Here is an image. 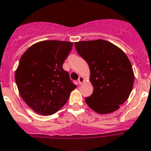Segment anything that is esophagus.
Wrapping results in <instances>:
<instances>
[{"instance_id": "obj_1", "label": "esophagus", "mask_w": 151, "mask_h": 151, "mask_svg": "<svg viewBox=\"0 0 151 151\" xmlns=\"http://www.w3.org/2000/svg\"><path fill=\"white\" fill-rule=\"evenodd\" d=\"M84 81H85L84 77H79V79H78L79 84H80V85L82 84V83H83Z\"/></svg>"}]
</instances>
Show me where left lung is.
<instances>
[{"label": "left lung", "instance_id": "obj_1", "mask_svg": "<svg viewBox=\"0 0 151 151\" xmlns=\"http://www.w3.org/2000/svg\"><path fill=\"white\" fill-rule=\"evenodd\" d=\"M80 57L88 63L93 91L85 98L99 114L116 111L128 99L134 81L132 65L120 49L103 40L74 43Z\"/></svg>", "mask_w": 151, "mask_h": 151}]
</instances>
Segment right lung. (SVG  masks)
Returning a JSON list of instances; mask_svg holds the SVG:
<instances>
[{
  "label": "right lung",
  "mask_w": 151,
  "mask_h": 151,
  "mask_svg": "<svg viewBox=\"0 0 151 151\" xmlns=\"http://www.w3.org/2000/svg\"><path fill=\"white\" fill-rule=\"evenodd\" d=\"M72 46L71 42L45 40L29 47L20 58L16 84L22 99L35 112L56 113L77 87L63 68Z\"/></svg>",
  "instance_id": "obj_1"
}]
</instances>
